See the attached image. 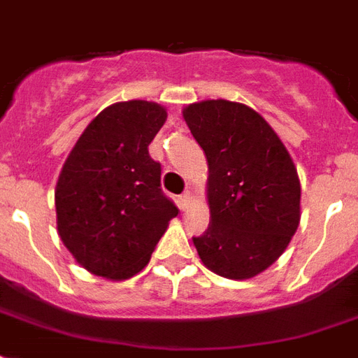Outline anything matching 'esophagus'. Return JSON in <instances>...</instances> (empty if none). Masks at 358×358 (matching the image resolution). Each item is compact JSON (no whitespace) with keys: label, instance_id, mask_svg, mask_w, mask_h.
I'll return each mask as SVG.
<instances>
[{"label":"esophagus","instance_id":"obj_1","mask_svg":"<svg viewBox=\"0 0 358 358\" xmlns=\"http://www.w3.org/2000/svg\"><path fill=\"white\" fill-rule=\"evenodd\" d=\"M191 201H193V195H191L189 191H185L184 195H182L178 199V208H180V210H182V212H185V210H187V208L191 206Z\"/></svg>","mask_w":358,"mask_h":358}]
</instances>
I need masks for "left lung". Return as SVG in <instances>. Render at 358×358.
Listing matches in <instances>:
<instances>
[{
	"instance_id": "obj_1",
	"label": "left lung",
	"mask_w": 358,
	"mask_h": 358,
	"mask_svg": "<svg viewBox=\"0 0 358 358\" xmlns=\"http://www.w3.org/2000/svg\"><path fill=\"white\" fill-rule=\"evenodd\" d=\"M184 119L210 173V224L193 238L196 252L221 277H256L299 227L297 169L271 126L243 103L204 100L187 106Z\"/></svg>"
}]
</instances>
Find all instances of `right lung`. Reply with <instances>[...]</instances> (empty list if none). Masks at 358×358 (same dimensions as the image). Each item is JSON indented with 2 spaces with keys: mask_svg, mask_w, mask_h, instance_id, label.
I'll list each match as a JSON object with an SVG mask.
<instances>
[{
  "mask_svg": "<svg viewBox=\"0 0 358 358\" xmlns=\"http://www.w3.org/2000/svg\"><path fill=\"white\" fill-rule=\"evenodd\" d=\"M167 111L156 102L109 106L81 134L55 187L57 230L76 262L124 280L148 264L178 208L162 191L148 145Z\"/></svg>",
  "mask_w": 358,
  "mask_h": 358,
  "instance_id": "obj_1",
  "label": "right lung"
}]
</instances>
